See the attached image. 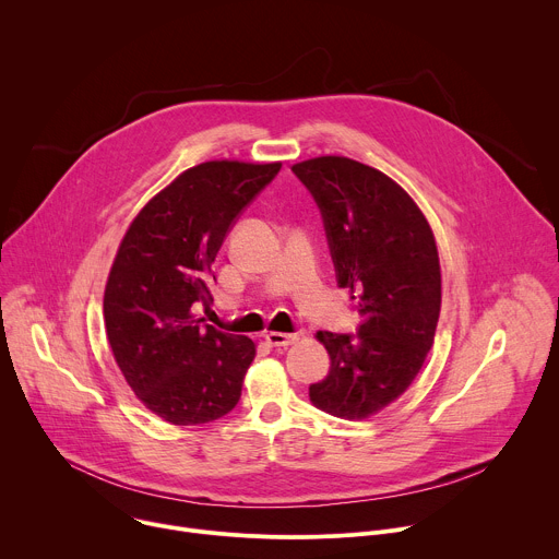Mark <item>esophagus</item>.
I'll return each instance as SVG.
<instances>
[{
  "mask_svg": "<svg viewBox=\"0 0 559 559\" xmlns=\"http://www.w3.org/2000/svg\"><path fill=\"white\" fill-rule=\"evenodd\" d=\"M265 341L272 347H287V345H294L298 341V336L296 334H283V332H267Z\"/></svg>",
  "mask_w": 559,
  "mask_h": 559,
  "instance_id": "1",
  "label": "esophagus"
}]
</instances>
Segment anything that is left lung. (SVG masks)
Returning <instances> with one entry per match:
<instances>
[{"label":"left lung","mask_w":559,"mask_h":559,"mask_svg":"<svg viewBox=\"0 0 559 559\" xmlns=\"http://www.w3.org/2000/svg\"><path fill=\"white\" fill-rule=\"evenodd\" d=\"M321 210L338 287L352 289L356 334L318 332L330 373L309 384L311 403L360 420L418 376L440 316V261L431 227L412 197L386 175L347 156L292 166Z\"/></svg>","instance_id":"obj_1"}]
</instances>
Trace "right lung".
<instances>
[{"label": "right lung", "mask_w": 559, "mask_h": 559, "mask_svg": "<svg viewBox=\"0 0 559 559\" xmlns=\"http://www.w3.org/2000/svg\"><path fill=\"white\" fill-rule=\"evenodd\" d=\"M281 164L207 162L186 170L132 221L112 263L104 318L115 360L139 401L173 425L229 414L257 347L194 311L210 307L212 263Z\"/></svg>", "instance_id": "right-lung-1"}]
</instances>
